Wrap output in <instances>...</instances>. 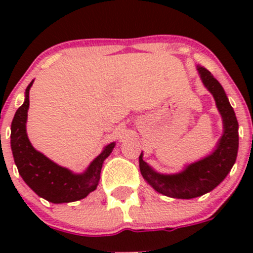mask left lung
<instances>
[{"label":"left lung","mask_w":253,"mask_h":253,"mask_svg":"<svg viewBox=\"0 0 253 253\" xmlns=\"http://www.w3.org/2000/svg\"><path fill=\"white\" fill-rule=\"evenodd\" d=\"M203 84L214 96L216 108L223 117L224 132L211 155L190 164L183 171L174 175L159 174L139 155V169L145 181L157 192L172 198L191 200L211 192L216 187L235 164L239 149V124L221 84L208 70L197 66Z\"/></svg>","instance_id":"1"}]
</instances>
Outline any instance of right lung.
<instances>
[{"instance_id": "1", "label": "right lung", "mask_w": 253, "mask_h": 253, "mask_svg": "<svg viewBox=\"0 0 253 253\" xmlns=\"http://www.w3.org/2000/svg\"><path fill=\"white\" fill-rule=\"evenodd\" d=\"M33 82L25 89V100L17 110L11 126V148L18 171L24 182L48 202L68 203L83 200L98 186L103 163L114 149L115 142L104 148L83 174H73L35 150L25 129Z\"/></svg>"}]
</instances>
